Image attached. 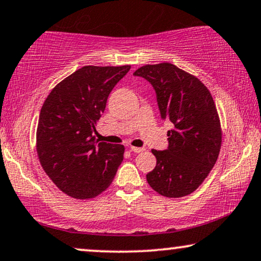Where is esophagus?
I'll return each instance as SVG.
<instances>
[{
  "label": "esophagus",
  "mask_w": 261,
  "mask_h": 261,
  "mask_svg": "<svg viewBox=\"0 0 261 261\" xmlns=\"http://www.w3.org/2000/svg\"><path fill=\"white\" fill-rule=\"evenodd\" d=\"M129 148H130V151L135 152V153H140V152L145 151V148H144V147H135V146H130Z\"/></svg>",
  "instance_id": "obj_1"
}]
</instances>
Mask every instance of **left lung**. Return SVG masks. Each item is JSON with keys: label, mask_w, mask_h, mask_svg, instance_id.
Listing matches in <instances>:
<instances>
[{"label": "left lung", "mask_w": 261, "mask_h": 261, "mask_svg": "<svg viewBox=\"0 0 261 261\" xmlns=\"http://www.w3.org/2000/svg\"><path fill=\"white\" fill-rule=\"evenodd\" d=\"M133 74L153 86L161 118L172 123L167 150H152L157 164L146 180L163 197H186L207 177L221 151L222 128L215 101L197 76L172 63L146 64Z\"/></svg>", "instance_id": "1"}]
</instances>
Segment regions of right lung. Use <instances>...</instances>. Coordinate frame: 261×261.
<instances>
[{
  "label": "right lung",
  "instance_id": "1",
  "mask_svg": "<svg viewBox=\"0 0 261 261\" xmlns=\"http://www.w3.org/2000/svg\"><path fill=\"white\" fill-rule=\"evenodd\" d=\"M130 66H85L51 90L37 127V153L45 174L69 197L92 199L109 187L123 145L98 143L93 132L108 97Z\"/></svg>",
  "mask_w": 261,
  "mask_h": 261
}]
</instances>
